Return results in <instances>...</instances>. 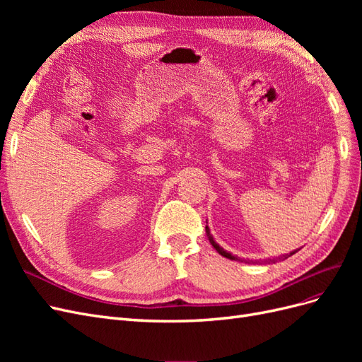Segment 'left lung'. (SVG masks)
Instances as JSON below:
<instances>
[{
	"label": "left lung",
	"instance_id": "obj_1",
	"mask_svg": "<svg viewBox=\"0 0 362 362\" xmlns=\"http://www.w3.org/2000/svg\"><path fill=\"white\" fill-rule=\"evenodd\" d=\"M205 231H206V237H208V240H210V243L213 245V247L218 252V254H221L222 257H225V258H229V259H238L237 257H234L233 254H229V252H226V250H223V247H221L218 246L216 242H214V238H213V235L210 234V228L208 226H205ZM296 252L298 250H293V252H290V254H286V255H282V257H279V259H286V258H288V257H291V255H294Z\"/></svg>",
	"mask_w": 362,
	"mask_h": 362
}]
</instances>
